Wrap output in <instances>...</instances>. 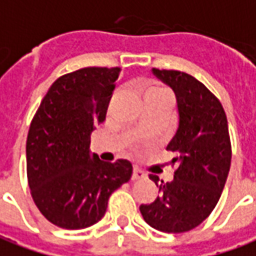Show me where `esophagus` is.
Returning <instances> with one entry per match:
<instances>
[{"label": "esophagus", "instance_id": "obj_1", "mask_svg": "<svg viewBox=\"0 0 256 256\" xmlns=\"http://www.w3.org/2000/svg\"><path fill=\"white\" fill-rule=\"evenodd\" d=\"M146 173H144V172L140 170L138 168H136V166H134V168H133V174H132V178H133V180L144 178H146Z\"/></svg>", "mask_w": 256, "mask_h": 256}]
</instances>
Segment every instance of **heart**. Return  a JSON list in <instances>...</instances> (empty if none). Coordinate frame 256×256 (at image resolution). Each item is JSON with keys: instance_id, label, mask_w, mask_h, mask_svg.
<instances>
[{"instance_id": "heart-1", "label": "heart", "mask_w": 256, "mask_h": 256, "mask_svg": "<svg viewBox=\"0 0 256 256\" xmlns=\"http://www.w3.org/2000/svg\"><path fill=\"white\" fill-rule=\"evenodd\" d=\"M173 100L170 90L159 83H151L144 87V101H170Z\"/></svg>"}]
</instances>
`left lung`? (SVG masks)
Masks as SVG:
<instances>
[{
  "label": "left lung",
  "instance_id": "1",
  "mask_svg": "<svg viewBox=\"0 0 256 256\" xmlns=\"http://www.w3.org/2000/svg\"><path fill=\"white\" fill-rule=\"evenodd\" d=\"M152 72L178 98V128L166 146L176 154L172 164L178 168L168 183L150 174L159 196L141 204L140 212L159 232L184 233L210 215L224 188L232 164L228 118L215 94L191 74L156 68Z\"/></svg>",
  "mask_w": 256,
  "mask_h": 256
}]
</instances>
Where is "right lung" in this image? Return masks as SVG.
Masks as SVG:
<instances>
[{"instance_id":"1","label":"right lung","mask_w":256,"mask_h":256,"mask_svg":"<svg viewBox=\"0 0 256 256\" xmlns=\"http://www.w3.org/2000/svg\"><path fill=\"white\" fill-rule=\"evenodd\" d=\"M120 68L88 66L58 78L28 128L30 194L42 216L62 228H90L102 219L110 194L132 178L124 159L90 156V137L105 120Z\"/></svg>"}]
</instances>
